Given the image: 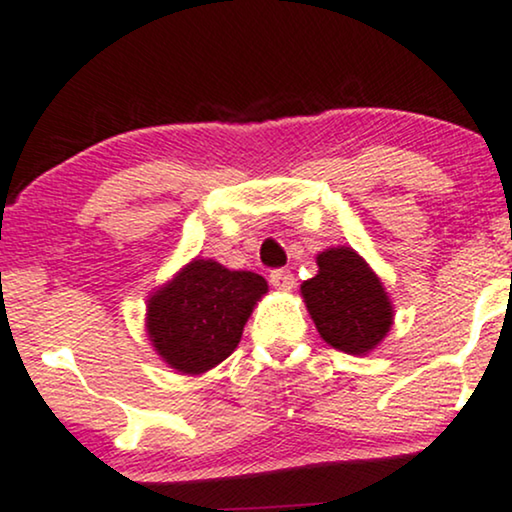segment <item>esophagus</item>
<instances>
[{
    "mask_svg": "<svg viewBox=\"0 0 512 512\" xmlns=\"http://www.w3.org/2000/svg\"><path fill=\"white\" fill-rule=\"evenodd\" d=\"M268 280H270V285H273L275 289H282V292H289V289H294V285H296L294 275L285 268L273 270V273L268 275Z\"/></svg>",
    "mask_w": 512,
    "mask_h": 512,
    "instance_id": "34e87169",
    "label": "esophagus"
}]
</instances>
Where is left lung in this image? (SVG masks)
Listing matches in <instances>:
<instances>
[{
    "label": "left lung",
    "instance_id": "left-lung-1",
    "mask_svg": "<svg viewBox=\"0 0 512 512\" xmlns=\"http://www.w3.org/2000/svg\"><path fill=\"white\" fill-rule=\"evenodd\" d=\"M301 294L320 337L344 353L372 351L394 323L380 277L349 246L323 251Z\"/></svg>",
    "mask_w": 512,
    "mask_h": 512
}]
</instances>
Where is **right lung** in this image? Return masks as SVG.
Wrapping results in <instances>:
<instances>
[{
    "label": "right lung",
    "mask_w": 512,
    "mask_h": 512,
    "mask_svg": "<svg viewBox=\"0 0 512 512\" xmlns=\"http://www.w3.org/2000/svg\"><path fill=\"white\" fill-rule=\"evenodd\" d=\"M268 282L251 270H227L194 258L149 299L147 332L170 368L199 375L237 349Z\"/></svg>",
    "instance_id": "1"
}]
</instances>
